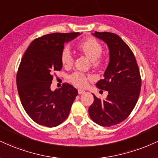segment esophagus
<instances>
[{"label":"esophagus","instance_id":"obj_1","mask_svg":"<svg viewBox=\"0 0 158 158\" xmlns=\"http://www.w3.org/2000/svg\"><path fill=\"white\" fill-rule=\"evenodd\" d=\"M78 93H79V94H85V91L83 90H81V89H79V90H78Z\"/></svg>","mask_w":158,"mask_h":158}]
</instances>
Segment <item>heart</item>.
Here are the masks:
<instances>
[{
  "mask_svg": "<svg viewBox=\"0 0 158 158\" xmlns=\"http://www.w3.org/2000/svg\"><path fill=\"white\" fill-rule=\"evenodd\" d=\"M79 48L91 61H94V64H98L99 63L98 59L99 58L102 53V46L97 40L93 37L88 38L79 43ZM61 60H62V64L65 66H71L73 64V55L71 49L68 45H65L62 48V53H61ZM91 78L92 77L90 75H87L79 71H76L70 75L69 79L71 82L76 86L84 87L87 85L88 80Z\"/></svg>",
  "mask_w": 158,
  "mask_h": 158,
  "instance_id": "obj_1",
  "label": "heart"
}]
</instances>
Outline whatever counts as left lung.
I'll return each instance as SVG.
<instances>
[{
  "instance_id": "1",
  "label": "left lung",
  "mask_w": 158,
  "mask_h": 158,
  "mask_svg": "<svg viewBox=\"0 0 158 158\" xmlns=\"http://www.w3.org/2000/svg\"><path fill=\"white\" fill-rule=\"evenodd\" d=\"M92 35L109 48L110 61L104 79L96 83V87L107 90L108 95L101 100L94 94L88 113L97 124L111 127L122 122L132 113L139 97L141 78L133 53L118 35L107 31Z\"/></svg>"
}]
</instances>
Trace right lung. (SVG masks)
Returning <instances> with one entry per match:
<instances>
[{
    "instance_id": "right-lung-1",
    "label": "right lung",
    "mask_w": 158,
    "mask_h": 158,
    "mask_svg": "<svg viewBox=\"0 0 158 158\" xmlns=\"http://www.w3.org/2000/svg\"><path fill=\"white\" fill-rule=\"evenodd\" d=\"M79 32L53 33L37 38L26 51L17 73V87L25 111L38 124L58 126L67 118L78 90L65 83L51 90L54 71L62 68L61 53L64 43Z\"/></svg>"
}]
</instances>
